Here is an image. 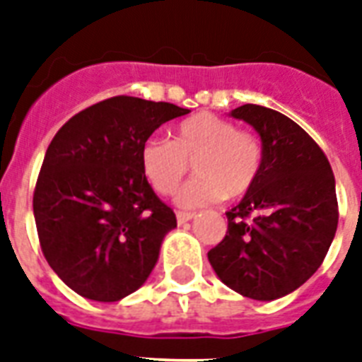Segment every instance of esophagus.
I'll return each mask as SVG.
<instances>
[{"mask_svg": "<svg viewBox=\"0 0 362 362\" xmlns=\"http://www.w3.org/2000/svg\"><path fill=\"white\" fill-rule=\"evenodd\" d=\"M193 218H195V212H176V221H178V223H186V221H189V220H193Z\"/></svg>", "mask_w": 362, "mask_h": 362, "instance_id": "1", "label": "esophagus"}]
</instances>
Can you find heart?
I'll return each mask as SVG.
<instances>
[{
    "instance_id": "obj_1",
    "label": "heart",
    "mask_w": 362,
    "mask_h": 362,
    "mask_svg": "<svg viewBox=\"0 0 362 362\" xmlns=\"http://www.w3.org/2000/svg\"><path fill=\"white\" fill-rule=\"evenodd\" d=\"M139 161L159 195H173L193 165L197 178L178 193V204L197 209L246 195L263 167V144L231 120L199 112L176 125L169 142L156 136L142 142Z\"/></svg>"
}]
</instances>
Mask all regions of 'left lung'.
<instances>
[{
    "label": "left lung",
    "mask_w": 362,
    "mask_h": 362,
    "mask_svg": "<svg viewBox=\"0 0 362 362\" xmlns=\"http://www.w3.org/2000/svg\"><path fill=\"white\" fill-rule=\"evenodd\" d=\"M257 131L263 167L255 186L226 212V238L209 252L227 287L253 300H274L300 287L325 259L338 226L331 163L317 142L278 110H231Z\"/></svg>",
    "instance_id": "left-lung-1"
}]
</instances>
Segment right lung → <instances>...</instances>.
<instances>
[{"instance_id":"obj_1","label":"right lung","mask_w":362,"mask_h":362,"mask_svg":"<svg viewBox=\"0 0 362 362\" xmlns=\"http://www.w3.org/2000/svg\"><path fill=\"white\" fill-rule=\"evenodd\" d=\"M189 110L116 95L81 110L54 135L33 193L48 264L81 297L116 303L148 280L175 212L141 170V146Z\"/></svg>"}]
</instances>
